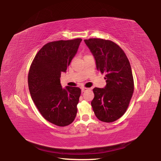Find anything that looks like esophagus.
I'll use <instances>...</instances> for the list:
<instances>
[{"instance_id":"34e87169","label":"esophagus","mask_w":161,"mask_h":161,"mask_svg":"<svg viewBox=\"0 0 161 161\" xmlns=\"http://www.w3.org/2000/svg\"><path fill=\"white\" fill-rule=\"evenodd\" d=\"M87 90H89V88L83 87V88L81 89V92H86V91H87Z\"/></svg>"}]
</instances>
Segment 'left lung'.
Listing matches in <instances>:
<instances>
[{
  "label": "left lung",
  "mask_w": 161,
  "mask_h": 161,
  "mask_svg": "<svg viewBox=\"0 0 161 161\" xmlns=\"http://www.w3.org/2000/svg\"><path fill=\"white\" fill-rule=\"evenodd\" d=\"M84 41L95 57L97 70L106 74V87L93 89L92 109L100 121L114 122L126 112L134 92L129 61L121 47L111 40L89 38Z\"/></svg>",
  "instance_id": "8db88e82"
}]
</instances>
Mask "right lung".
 Returning a JSON list of instances; mask_svg holds the SVG:
<instances>
[{"label":"right lung","instance_id":"add662e5","mask_svg":"<svg viewBox=\"0 0 161 161\" xmlns=\"http://www.w3.org/2000/svg\"><path fill=\"white\" fill-rule=\"evenodd\" d=\"M81 38L49 42L42 47L31 64L28 85L31 96L45 119L58 126L71 124L77 114L81 89L66 86L60 78L77 52Z\"/></svg>","mask_w":161,"mask_h":161}]
</instances>
